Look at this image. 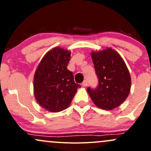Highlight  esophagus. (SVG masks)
I'll use <instances>...</instances> for the list:
<instances>
[{
  "label": "esophagus",
  "instance_id": "esophagus-1",
  "mask_svg": "<svg viewBox=\"0 0 151 151\" xmlns=\"http://www.w3.org/2000/svg\"><path fill=\"white\" fill-rule=\"evenodd\" d=\"M87 85H88V81L87 80H84V81H83L82 86H84V87H86Z\"/></svg>",
  "mask_w": 151,
  "mask_h": 151
}]
</instances>
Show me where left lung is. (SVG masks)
<instances>
[{"mask_svg": "<svg viewBox=\"0 0 151 151\" xmlns=\"http://www.w3.org/2000/svg\"><path fill=\"white\" fill-rule=\"evenodd\" d=\"M91 58L98 86H89L87 92L99 108L105 110L116 108L126 99L131 89V76L125 62L111 48L93 52Z\"/></svg>", "mask_w": 151, "mask_h": 151, "instance_id": "obj_1", "label": "left lung"}]
</instances>
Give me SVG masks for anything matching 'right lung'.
Masks as SVG:
<instances>
[{
  "label": "right lung",
  "mask_w": 151,
  "mask_h": 151,
  "mask_svg": "<svg viewBox=\"0 0 151 151\" xmlns=\"http://www.w3.org/2000/svg\"><path fill=\"white\" fill-rule=\"evenodd\" d=\"M70 52L60 47L48 52L38 65L34 76V93L41 106L50 112L67 109L78 88L67 67Z\"/></svg>",
  "instance_id": "right-lung-1"
}]
</instances>
